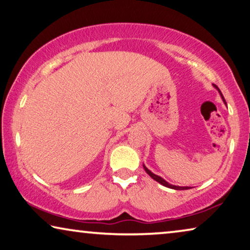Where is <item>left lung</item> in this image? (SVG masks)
<instances>
[{
	"label": "left lung",
	"mask_w": 250,
	"mask_h": 250,
	"mask_svg": "<svg viewBox=\"0 0 250 250\" xmlns=\"http://www.w3.org/2000/svg\"><path fill=\"white\" fill-rule=\"evenodd\" d=\"M214 87L218 88L217 86H215V85H214ZM218 89H219V88H218ZM219 92H220V91H219ZM220 94H221V92H220ZM221 98H222V100H223V102H225V104H227V103H226V100H225V98H223L222 94H221ZM144 168H145V170H146V173L149 175V176H150V177L152 178V180H155L156 182H158V183H161L162 185L166 186V188H173V189H188V188H189L188 186H176V185L169 184L168 182H166V181L164 180V178H162L161 176H158V175H155L154 173H151L150 170H149L145 165H144Z\"/></svg>",
	"instance_id": "obj_1"
}]
</instances>
